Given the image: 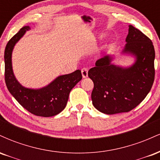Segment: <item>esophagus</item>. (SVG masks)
<instances>
[{"label": "esophagus", "mask_w": 160, "mask_h": 160, "mask_svg": "<svg viewBox=\"0 0 160 160\" xmlns=\"http://www.w3.org/2000/svg\"><path fill=\"white\" fill-rule=\"evenodd\" d=\"M82 78H86L88 77V69L87 68H82L81 70Z\"/></svg>", "instance_id": "obj_1"}]
</instances>
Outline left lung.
<instances>
[{"label": "left lung", "mask_w": 160, "mask_h": 160, "mask_svg": "<svg viewBox=\"0 0 160 160\" xmlns=\"http://www.w3.org/2000/svg\"><path fill=\"white\" fill-rule=\"evenodd\" d=\"M126 44L122 53L136 58L135 63L123 68L111 63L113 57L105 56L89 69L93 81V106L105 114L128 112L137 107L151 89L155 77V50L151 40L132 25L128 26Z\"/></svg>", "instance_id": "8db88e82"}]
</instances>
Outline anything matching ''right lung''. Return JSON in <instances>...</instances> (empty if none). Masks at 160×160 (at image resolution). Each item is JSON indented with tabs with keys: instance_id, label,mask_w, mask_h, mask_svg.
I'll return each mask as SVG.
<instances>
[{
	"instance_id": "add662e5",
	"label": "right lung",
	"mask_w": 160,
	"mask_h": 160,
	"mask_svg": "<svg viewBox=\"0 0 160 160\" xmlns=\"http://www.w3.org/2000/svg\"><path fill=\"white\" fill-rule=\"evenodd\" d=\"M29 29V26L22 28L7 43L4 51L5 82L11 95L28 111L39 117H52L65 109L70 92L81 80V71L77 70L58 77L40 89H28L22 86L12 71V52L16 43Z\"/></svg>"
}]
</instances>
